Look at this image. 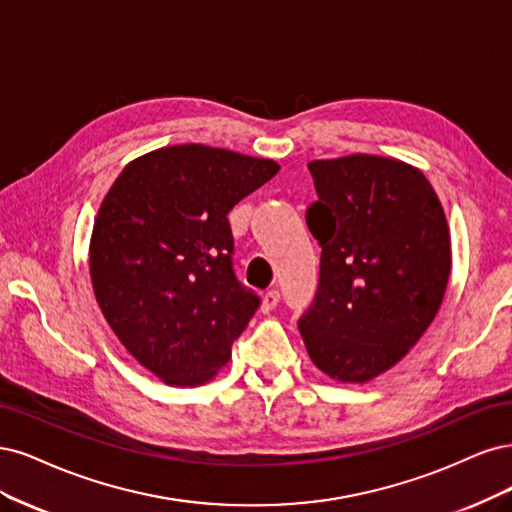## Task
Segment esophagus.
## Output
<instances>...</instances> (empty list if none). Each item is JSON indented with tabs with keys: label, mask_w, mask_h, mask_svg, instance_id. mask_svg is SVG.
<instances>
[{
	"label": "esophagus",
	"mask_w": 512,
	"mask_h": 512,
	"mask_svg": "<svg viewBox=\"0 0 512 512\" xmlns=\"http://www.w3.org/2000/svg\"><path fill=\"white\" fill-rule=\"evenodd\" d=\"M278 300H280V291L278 289H268L266 293H263V312L274 310Z\"/></svg>",
	"instance_id": "esophagus-1"
}]
</instances>
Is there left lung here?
<instances>
[{
    "mask_svg": "<svg viewBox=\"0 0 512 512\" xmlns=\"http://www.w3.org/2000/svg\"><path fill=\"white\" fill-rule=\"evenodd\" d=\"M308 170L317 202L306 223L321 263L298 327L319 370L366 383L398 364L436 317L451 272L447 219L427 178L402 161L351 155Z\"/></svg>",
    "mask_w": 512,
    "mask_h": 512,
    "instance_id": "left-lung-1",
    "label": "left lung"
}]
</instances>
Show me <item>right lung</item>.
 I'll return each instance as SVG.
<instances>
[{
	"label": "right lung",
	"instance_id": "obj_1",
	"mask_svg": "<svg viewBox=\"0 0 512 512\" xmlns=\"http://www.w3.org/2000/svg\"><path fill=\"white\" fill-rule=\"evenodd\" d=\"M278 172L272 159L180 144L121 172L97 212L91 278L114 334L168 385H200L261 304L234 272L227 214Z\"/></svg>",
	"mask_w": 512,
	"mask_h": 512
}]
</instances>
